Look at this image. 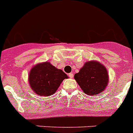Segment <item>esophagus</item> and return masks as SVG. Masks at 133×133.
Instances as JSON below:
<instances>
[{
	"instance_id": "1",
	"label": "esophagus",
	"mask_w": 133,
	"mask_h": 133,
	"mask_svg": "<svg viewBox=\"0 0 133 133\" xmlns=\"http://www.w3.org/2000/svg\"><path fill=\"white\" fill-rule=\"evenodd\" d=\"M69 77H70V78H73V74L72 73V72H70V73L69 74Z\"/></svg>"
}]
</instances>
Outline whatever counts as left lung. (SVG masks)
I'll return each instance as SVG.
<instances>
[{
  "label": "left lung",
  "instance_id": "left-lung-1",
  "mask_svg": "<svg viewBox=\"0 0 133 133\" xmlns=\"http://www.w3.org/2000/svg\"><path fill=\"white\" fill-rule=\"evenodd\" d=\"M83 92L95 96L105 90L109 83L107 69L98 61H88L74 77Z\"/></svg>",
  "mask_w": 133,
  "mask_h": 133
}]
</instances>
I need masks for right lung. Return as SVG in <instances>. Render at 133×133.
Masks as SVG:
<instances>
[{
    "instance_id": "obj_1",
    "label": "right lung",
    "mask_w": 133,
    "mask_h": 133,
    "mask_svg": "<svg viewBox=\"0 0 133 133\" xmlns=\"http://www.w3.org/2000/svg\"><path fill=\"white\" fill-rule=\"evenodd\" d=\"M68 76L49 62L38 63L32 68L29 75L30 87L35 93L49 97L53 95Z\"/></svg>"
}]
</instances>
